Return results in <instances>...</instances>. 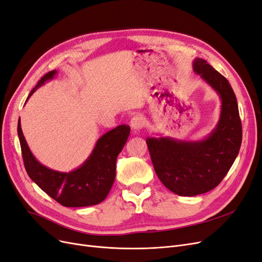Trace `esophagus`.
Wrapping results in <instances>:
<instances>
[{
	"label": "esophagus",
	"mask_w": 262,
	"mask_h": 262,
	"mask_svg": "<svg viewBox=\"0 0 262 262\" xmlns=\"http://www.w3.org/2000/svg\"><path fill=\"white\" fill-rule=\"evenodd\" d=\"M144 122H145L144 117L141 116V115H137V116H134V117L131 118L130 125H131V128L134 132H138L144 127Z\"/></svg>",
	"instance_id": "obj_1"
}]
</instances>
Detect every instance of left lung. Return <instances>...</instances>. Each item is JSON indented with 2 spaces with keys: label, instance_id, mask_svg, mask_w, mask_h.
Wrapping results in <instances>:
<instances>
[{
  "label": "left lung",
  "instance_id": "left-lung-1",
  "mask_svg": "<svg viewBox=\"0 0 262 262\" xmlns=\"http://www.w3.org/2000/svg\"><path fill=\"white\" fill-rule=\"evenodd\" d=\"M192 67L221 98V116L215 129L201 141L146 139L157 176L167 189L184 196L205 193L218 186L242 143V123L231 85L203 59H194Z\"/></svg>",
  "mask_w": 262,
  "mask_h": 262
}]
</instances>
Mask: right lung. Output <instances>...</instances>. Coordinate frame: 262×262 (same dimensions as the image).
I'll return each instance as SVG.
<instances>
[{
    "mask_svg": "<svg viewBox=\"0 0 262 262\" xmlns=\"http://www.w3.org/2000/svg\"><path fill=\"white\" fill-rule=\"evenodd\" d=\"M56 74L55 70L41 77L33 90H31L27 101L46 81L54 79ZM129 135V125H118L102 135L87 160L77 169L71 172H59L36 160L25 139L20 118L18 120V137L28 175L41 190L67 207L96 205L107 196L116 176L117 156Z\"/></svg>",
    "mask_w": 262,
    "mask_h": 262,
    "instance_id": "1",
    "label": "right lung"
}]
</instances>
